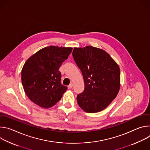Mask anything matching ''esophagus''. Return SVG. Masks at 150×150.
<instances>
[{
	"label": "esophagus",
	"mask_w": 150,
	"mask_h": 150,
	"mask_svg": "<svg viewBox=\"0 0 150 150\" xmlns=\"http://www.w3.org/2000/svg\"><path fill=\"white\" fill-rule=\"evenodd\" d=\"M72 87H73V84L71 83H70V84L68 85V87L69 89H71V88H72Z\"/></svg>",
	"instance_id": "esophagus-1"
}]
</instances>
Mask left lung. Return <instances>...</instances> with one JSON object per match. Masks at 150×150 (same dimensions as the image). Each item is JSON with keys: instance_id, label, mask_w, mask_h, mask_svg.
<instances>
[{"instance_id": "obj_1", "label": "left lung", "mask_w": 150, "mask_h": 150, "mask_svg": "<svg viewBox=\"0 0 150 150\" xmlns=\"http://www.w3.org/2000/svg\"><path fill=\"white\" fill-rule=\"evenodd\" d=\"M72 56L81 71L85 84L83 92L76 97L79 106L87 113L102 111L119 91L118 65L105 51L91 46L74 47Z\"/></svg>"}]
</instances>
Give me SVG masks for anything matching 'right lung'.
Segmentation results:
<instances>
[{
    "instance_id": "1",
    "label": "right lung",
    "mask_w": 150,
    "mask_h": 150,
    "mask_svg": "<svg viewBox=\"0 0 150 150\" xmlns=\"http://www.w3.org/2000/svg\"><path fill=\"white\" fill-rule=\"evenodd\" d=\"M72 50V47L50 46L27 60L21 71V81L31 101L41 108H49L61 99L68 88L61 84L59 69Z\"/></svg>"
}]
</instances>
